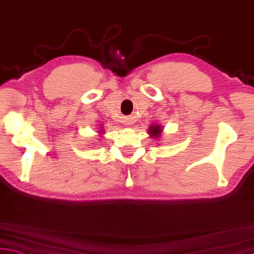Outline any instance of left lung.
Here are the masks:
<instances>
[{"label":"left lung","mask_w":254,"mask_h":254,"mask_svg":"<svg viewBox=\"0 0 254 254\" xmlns=\"http://www.w3.org/2000/svg\"><path fill=\"white\" fill-rule=\"evenodd\" d=\"M163 127L159 124H151V127L148 128V134L151 136L152 139H159V136L163 133Z\"/></svg>","instance_id":"1"}]
</instances>
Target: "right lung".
<instances>
[{"instance_id":"obj_1","label":"right lung","mask_w":254,"mask_h":254,"mask_svg":"<svg viewBox=\"0 0 254 254\" xmlns=\"http://www.w3.org/2000/svg\"><path fill=\"white\" fill-rule=\"evenodd\" d=\"M100 128H102V127H100ZM98 133L100 134V135H103V134H105V133H104V132H103V130H99L98 131Z\"/></svg>"}]
</instances>
